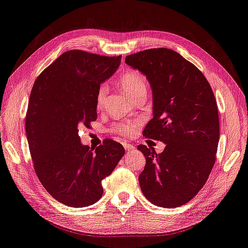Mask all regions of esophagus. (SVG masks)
<instances>
[{
	"instance_id": "esophagus-1",
	"label": "esophagus",
	"mask_w": 248,
	"mask_h": 248,
	"mask_svg": "<svg viewBox=\"0 0 248 248\" xmlns=\"http://www.w3.org/2000/svg\"><path fill=\"white\" fill-rule=\"evenodd\" d=\"M124 149H125V151H132V150H134V148H135L134 145L127 144V143H124Z\"/></svg>"
}]
</instances>
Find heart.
I'll list each match as a JSON object with an SVG mask.
<instances>
[{
    "mask_svg": "<svg viewBox=\"0 0 248 248\" xmlns=\"http://www.w3.org/2000/svg\"><path fill=\"white\" fill-rule=\"evenodd\" d=\"M120 84L123 90L133 98L137 97L139 94L147 92V83L143 74L135 69L127 70L120 79ZM108 88L106 84H101L97 92H96V108L101 109L106 98ZM138 128L137 123H118L111 126V132L116 135L124 137L132 136Z\"/></svg>",
    "mask_w": 248,
    "mask_h": 248,
    "instance_id": "obj_1",
    "label": "heart"
}]
</instances>
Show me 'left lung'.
<instances>
[{
  "mask_svg": "<svg viewBox=\"0 0 248 248\" xmlns=\"http://www.w3.org/2000/svg\"><path fill=\"white\" fill-rule=\"evenodd\" d=\"M125 62L152 87L154 116L143 136L166 144L160 154L138 146L146 157L141 189L156 206L180 207L198 195L216 161L220 126L214 92L195 64L172 49L139 51Z\"/></svg>",
  "mask_w": 248,
  "mask_h": 248,
  "instance_id": "left-lung-1",
  "label": "left lung"
}]
</instances>
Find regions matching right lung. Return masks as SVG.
Returning a JSON list of instances; mask_svg holds the SVG:
<instances>
[{
  "mask_svg": "<svg viewBox=\"0 0 248 248\" xmlns=\"http://www.w3.org/2000/svg\"><path fill=\"white\" fill-rule=\"evenodd\" d=\"M122 56L80 49L63 52L40 73L32 87L25 128L35 173L49 195L73 208L91 206L103 195L101 181L124 155L105 139L83 146L78 128L97 118L96 92L120 67Z\"/></svg>",
  "mask_w": 248,
  "mask_h": 248,
  "instance_id": "obj_1",
  "label": "right lung"
}]
</instances>
